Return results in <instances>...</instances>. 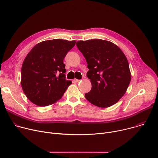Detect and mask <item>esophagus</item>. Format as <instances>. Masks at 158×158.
Segmentation results:
<instances>
[{
    "mask_svg": "<svg viewBox=\"0 0 158 158\" xmlns=\"http://www.w3.org/2000/svg\"><path fill=\"white\" fill-rule=\"evenodd\" d=\"M79 81H80V80L77 79H73V82H79Z\"/></svg>",
    "mask_w": 158,
    "mask_h": 158,
    "instance_id": "esophagus-1",
    "label": "esophagus"
}]
</instances>
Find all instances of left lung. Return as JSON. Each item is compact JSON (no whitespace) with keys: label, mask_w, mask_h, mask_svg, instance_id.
<instances>
[{"label":"left lung","mask_w":158,"mask_h":158,"mask_svg":"<svg viewBox=\"0 0 158 158\" xmlns=\"http://www.w3.org/2000/svg\"><path fill=\"white\" fill-rule=\"evenodd\" d=\"M76 45L88 63L92 83L86 98L100 107L114 105L126 94L131 79L125 54L117 45L101 39L79 41Z\"/></svg>","instance_id":"1"}]
</instances>
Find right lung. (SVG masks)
<instances>
[{
    "mask_svg": "<svg viewBox=\"0 0 158 158\" xmlns=\"http://www.w3.org/2000/svg\"><path fill=\"white\" fill-rule=\"evenodd\" d=\"M76 41L46 40L28 53L21 69V86L29 100L38 106L51 105L72 84L66 79L63 60Z\"/></svg>",
    "mask_w": 158,
    "mask_h": 158,
    "instance_id": "add662e5",
    "label": "right lung"
}]
</instances>
